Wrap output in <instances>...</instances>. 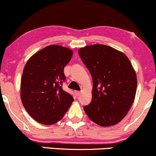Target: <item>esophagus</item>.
<instances>
[{
  "instance_id": "1",
  "label": "esophagus",
  "mask_w": 156,
  "mask_h": 156,
  "mask_svg": "<svg viewBox=\"0 0 156 156\" xmlns=\"http://www.w3.org/2000/svg\"><path fill=\"white\" fill-rule=\"evenodd\" d=\"M76 95L77 97L80 96V92H79V91H76Z\"/></svg>"
}]
</instances>
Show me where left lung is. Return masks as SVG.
<instances>
[{
	"label": "left lung",
	"instance_id": "8db88e82",
	"mask_svg": "<svg viewBox=\"0 0 156 156\" xmlns=\"http://www.w3.org/2000/svg\"><path fill=\"white\" fill-rule=\"evenodd\" d=\"M78 54L93 82L92 101L83 106L86 114L101 126L119 122L136 92V75L130 60L117 50L99 44L80 48Z\"/></svg>",
	"mask_w": 156,
	"mask_h": 156
}]
</instances>
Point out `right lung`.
Segmentation results:
<instances>
[{"label": "right lung", "mask_w": 156, "mask_h": 156, "mask_svg": "<svg viewBox=\"0 0 156 156\" xmlns=\"http://www.w3.org/2000/svg\"><path fill=\"white\" fill-rule=\"evenodd\" d=\"M73 54L67 48L51 44L32 55L25 66L21 101L28 114L41 124L61 120L74 101L62 89L66 80L64 68Z\"/></svg>", "instance_id": "1"}]
</instances>
